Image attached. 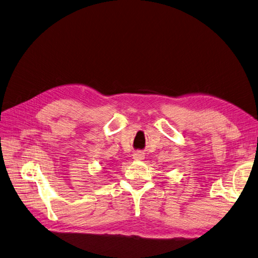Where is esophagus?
<instances>
[{"label":"esophagus","mask_w":258,"mask_h":258,"mask_svg":"<svg viewBox=\"0 0 258 258\" xmlns=\"http://www.w3.org/2000/svg\"><path fill=\"white\" fill-rule=\"evenodd\" d=\"M134 159L135 160H138V161H141V160H143L144 158H145V155H144V153L143 152H141V151H137V152H135L134 153Z\"/></svg>","instance_id":"34e87169"}]
</instances>
